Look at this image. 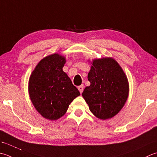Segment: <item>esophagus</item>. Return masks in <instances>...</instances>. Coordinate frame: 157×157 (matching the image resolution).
I'll return each mask as SVG.
<instances>
[{
    "instance_id": "obj_1",
    "label": "esophagus",
    "mask_w": 157,
    "mask_h": 157,
    "mask_svg": "<svg viewBox=\"0 0 157 157\" xmlns=\"http://www.w3.org/2000/svg\"><path fill=\"white\" fill-rule=\"evenodd\" d=\"M78 90H79V93H80L81 94L82 93V92H83V90H84V85H81V86H78Z\"/></svg>"
}]
</instances>
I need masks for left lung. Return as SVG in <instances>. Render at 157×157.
I'll list each match as a JSON object with an SVG mask.
<instances>
[{
  "mask_svg": "<svg viewBox=\"0 0 157 157\" xmlns=\"http://www.w3.org/2000/svg\"><path fill=\"white\" fill-rule=\"evenodd\" d=\"M88 74L90 85L82 97L98 118H112L121 111L128 96V82L119 64L112 58L94 59Z\"/></svg>",
  "mask_w": 157,
  "mask_h": 157,
  "instance_id": "obj_1",
  "label": "left lung"
}]
</instances>
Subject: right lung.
<instances>
[{
	"instance_id": "add662e5",
	"label": "right lung",
	"mask_w": 157,
	"mask_h": 157,
	"mask_svg": "<svg viewBox=\"0 0 157 157\" xmlns=\"http://www.w3.org/2000/svg\"><path fill=\"white\" fill-rule=\"evenodd\" d=\"M65 62L60 54L49 55L37 64L29 79V93L34 107L50 121L65 114L70 103L80 95L63 71Z\"/></svg>"
}]
</instances>
